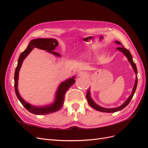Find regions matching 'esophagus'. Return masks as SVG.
<instances>
[{"label":"esophagus","instance_id":"1","mask_svg":"<svg viewBox=\"0 0 148 148\" xmlns=\"http://www.w3.org/2000/svg\"><path fill=\"white\" fill-rule=\"evenodd\" d=\"M78 76L79 77H83V78H85L88 77V73L86 72H84V71H81L78 75Z\"/></svg>","mask_w":148,"mask_h":148}]
</instances>
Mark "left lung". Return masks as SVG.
<instances>
[{"mask_svg": "<svg viewBox=\"0 0 148 148\" xmlns=\"http://www.w3.org/2000/svg\"><path fill=\"white\" fill-rule=\"evenodd\" d=\"M115 42L117 44H119V45H122V43H121L120 41H115ZM117 49H118L119 51H120V52H123V54L127 57V58L128 59V61L130 63L131 65L132 66L133 69L134 70V71L136 74V79H135V84H134V86L133 88V91L131 94V95L128 97V98L127 99V100L125 101L122 105H121L120 106L116 107V108H111V109H107V108H104L101 106H98L97 104H96V103L94 102V101L92 99V98L91 97V94H90V91H89V89L88 90L87 93H86V99L88 101V102L89 105L91 107H92L93 109H96V110L100 111V112H108V113H110V112H117L119 110H122L123 109H124L125 107L127 106H128V104L130 102V101L132 100V97L134 95V94L135 92L136 89V86H137V83H138V77H137V74H138V71H137V69H136V64L134 63V62L133 60V58H132V56L130 52L128 49H127L126 48H125L123 46L122 47H117Z\"/></svg>", "mask_w": 148, "mask_h": 148, "instance_id": "obj_1", "label": "left lung"}]
</instances>
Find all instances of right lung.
Instances as JSON below:
<instances>
[{"instance_id":"obj_1","label":"right lung","mask_w":148,"mask_h":148,"mask_svg":"<svg viewBox=\"0 0 148 148\" xmlns=\"http://www.w3.org/2000/svg\"><path fill=\"white\" fill-rule=\"evenodd\" d=\"M57 46L58 41L55 39L38 38L36 39H33L31 40L30 42L29 43L27 48L21 53L18 58V65L15 71V91L18 99H19V101L21 103V104L25 107V108L26 110H28V111H29V112L32 114L36 115H46L55 112L61 109L62 106H63L64 97L66 91L68 90L75 82V80L74 79L75 78V77H73L71 78L66 79V81L64 82H62L60 84L59 88L57 89V91L56 93L55 101L53 102V103H52V104L49 106L41 107L32 106L29 103L26 102L20 95L18 90V80L19 71L24 59L27 57V56L34 47L52 53L53 55L60 57V55L59 53L53 52V50H54Z\"/></svg>"}]
</instances>
